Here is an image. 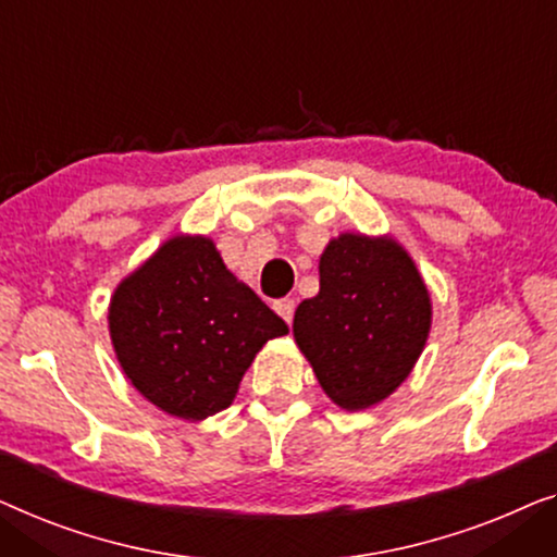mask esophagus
I'll return each instance as SVG.
<instances>
[{"instance_id":"obj_1","label":"esophagus","mask_w":557,"mask_h":557,"mask_svg":"<svg viewBox=\"0 0 557 557\" xmlns=\"http://www.w3.org/2000/svg\"><path fill=\"white\" fill-rule=\"evenodd\" d=\"M275 312L289 325V323H293V315H295V300H289V297H282V300L275 302Z\"/></svg>"}]
</instances>
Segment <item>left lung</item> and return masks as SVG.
I'll return each mask as SVG.
<instances>
[{
	"mask_svg": "<svg viewBox=\"0 0 557 557\" xmlns=\"http://www.w3.org/2000/svg\"><path fill=\"white\" fill-rule=\"evenodd\" d=\"M318 270L320 293L295 310V343L335 406L371 409L417 366L432 331V295L391 234L343 232Z\"/></svg>",
	"mask_w": 557,
	"mask_h": 557,
	"instance_id": "1",
	"label": "left lung"
}]
</instances>
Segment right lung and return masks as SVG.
Instances as JSON below:
<instances>
[{
    "mask_svg": "<svg viewBox=\"0 0 557 557\" xmlns=\"http://www.w3.org/2000/svg\"><path fill=\"white\" fill-rule=\"evenodd\" d=\"M108 333L146 401L203 421L232 406L255 356L287 325L226 270L214 239L174 234L113 289Z\"/></svg>",
    "mask_w": 557,
    "mask_h": 557,
    "instance_id": "right-lung-1",
    "label": "right lung"
}]
</instances>
